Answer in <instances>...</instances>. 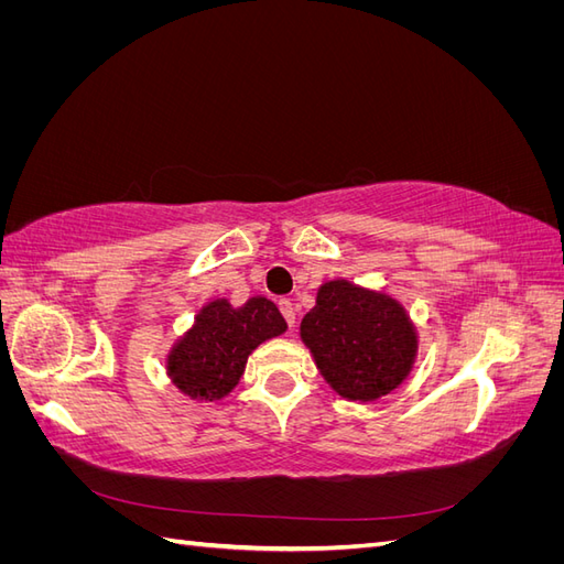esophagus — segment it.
Wrapping results in <instances>:
<instances>
[{"instance_id": "34e87169", "label": "esophagus", "mask_w": 564, "mask_h": 564, "mask_svg": "<svg viewBox=\"0 0 564 564\" xmlns=\"http://www.w3.org/2000/svg\"><path fill=\"white\" fill-rule=\"evenodd\" d=\"M280 311H282L289 327H294V324H296V305L289 299H280Z\"/></svg>"}]
</instances>
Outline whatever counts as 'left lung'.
<instances>
[{
  "instance_id": "1",
  "label": "left lung",
  "mask_w": 564,
  "mask_h": 564,
  "mask_svg": "<svg viewBox=\"0 0 564 564\" xmlns=\"http://www.w3.org/2000/svg\"><path fill=\"white\" fill-rule=\"evenodd\" d=\"M301 338L322 377L348 400L388 395L406 379L416 355V334L402 305L346 280L319 286Z\"/></svg>"
}]
</instances>
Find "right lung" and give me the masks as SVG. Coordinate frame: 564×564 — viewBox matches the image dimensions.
<instances>
[{"label": "right lung", "instance_id": "1", "mask_svg": "<svg viewBox=\"0 0 564 564\" xmlns=\"http://www.w3.org/2000/svg\"><path fill=\"white\" fill-rule=\"evenodd\" d=\"M284 329L278 305L263 296L249 299L242 308L226 299L212 301L169 355V377L185 395L220 400L240 383L249 352Z\"/></svg>", "mask_w": 564, "mask_h": 564}]
</instances>
